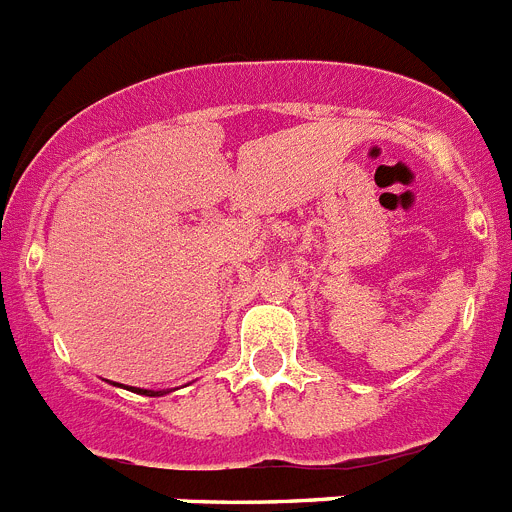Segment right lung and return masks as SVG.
Listing matches in <instances>:
<instances>
[{
    "instance_id": "1",
    "label": "right lung",
    "mask_w": 512,
    "mask_h": 512,
    "mask_svg": "<svg viewBox=\"0 0 512 512\" xmlns=\"http://www.w3.org/2000/svg\"><path fill=\"white\" fill-rule=\"evenodd\" d=\"M137 393H147V396H155V391H137Z\"/></svg>"
}]
</instances>
